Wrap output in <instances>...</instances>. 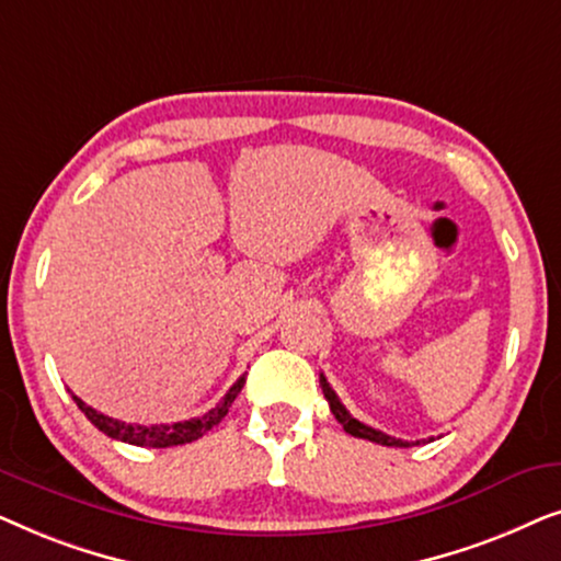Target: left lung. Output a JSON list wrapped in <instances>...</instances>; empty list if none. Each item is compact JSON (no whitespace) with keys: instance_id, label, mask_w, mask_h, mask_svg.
<instances>
[{"instance_id":"left-lung-1","label":"left lung","mask_w":561,"mask_h":561,"mask_svg":"<svg viewBox=\"0 0 561 561\" xmlns=\"http://www.w3.org/2000/svg\"><path fill=\"white\" fill-rule=\"evenodd\" d=\"M319 382H321V390H324V398L329 401V409H332L334 419L344 426V432L352 434V436H357V439H367V442L382 444V447H411L409 442L382 434V432H378V428L367 426V424H363V421H357L355 416H352V413L342 405L340 398H336V393L332 390V386H329V382H327L324 375H319Z\"/></svg>"}]
</instances>
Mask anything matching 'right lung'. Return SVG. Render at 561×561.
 Here are the masks:
<instances>
[{"mask_svg":"<svg viewBox=\"0 0 561 561\" xmlns=\"http://www.w3.org/2000/svg\"><path fill=\"white\" fill-rule=\"evenodd\" d=\"M242 386H244V375L234 382L232 388L227 390V396L221 398V401L214 405L211 411H206L204 416H196V419H188V421H179V424H150V426L125 424V421L110 419V416H104V413L94 411V409H91V405L83 403L79 396H73V401H76V405H79L83 413H87V419L91 421V424H94L99 432H104L106 436H112V439L135 444V447L163 449V447H179V444H188V442L202 439V436L209 432V428L217 426L219 421L227 416L229 405L234 403L237 396H240Z\"/></svg>","mask_w":561,"mask_h":561,"instance_id":"add662e5","label":"right lung"}]
</instances>
